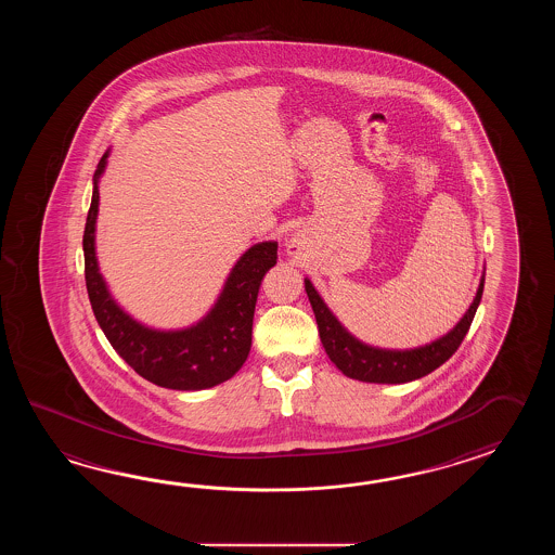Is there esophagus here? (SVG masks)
<instances>
[{"label":"esophagus","instance_id":"obj_1","mask_svg":"<svg viewBox=\"0 0 555 555\" xmlns=\"http://www.w3.org/2000/svg\"><path fill=\"white\" fill-rule=\"evenodd\" d=\"M292 248H295V246H292ZM292 251H294V254H295V249H292Z\"/></svg>","mask_w":555,"mask_h":555}]
</instances>
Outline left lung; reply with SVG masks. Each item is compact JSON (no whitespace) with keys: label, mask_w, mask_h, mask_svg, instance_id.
Here are the masks:
<instances>
[{"label":"left lung","mask_w":555,"mask_h":555,"mask_svg":"<svg viewBox=\"0 0 555 555\" xmlns=\"http://www.w3.org/2000/svg\"><path fill=\"white\" fill-rule=\"evenodd\" d=\"M306 292L309 304L313 307L315 319H318L319 337L325 347V353L330 354L331 361L341 371L343 375L363 380V383L401 385V383H411L414 378L425 377L456 353L462 339L470 330L476 309L480 306L483 275L468 311L447 335H442L437 341L416 347V349H404V351L378 349V347H371L366 343L359 341L343 327L339 319L331 313L330 307L325 306L318 289L307 278Z\"/></svg>","instance_id":"8db88e82"}]
</instances>
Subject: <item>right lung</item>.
<instances>
[{"label":"right lung","instance_id":"add662e5","mask_svg":"<svg viewBox=\"0 0 555 555\" xmlns=\"http://www.w3.org/2000/svg\"><path fill=\"white\" fill-rule=\"evenodd\" d=\"M108 151L93 177V198L85 224V282L96 323L113 349L142 378L175 390H202L234 377L248 359L254 309L261 280L278 261V242H260L236 261L224 289L204 318L186 330L144 327L125 313L108 294L94 254L99 214V178L105 172Z\"/></svg>","mask_w":555,"mask_h":555}]
</instances>
